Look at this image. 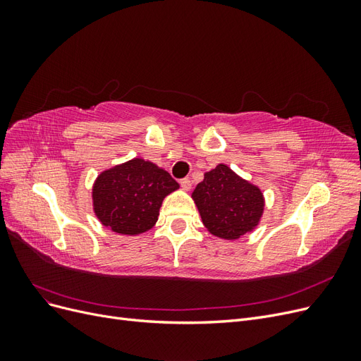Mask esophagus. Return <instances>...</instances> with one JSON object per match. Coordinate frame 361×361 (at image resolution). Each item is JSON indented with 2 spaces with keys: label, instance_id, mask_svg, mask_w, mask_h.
Returning a JSON list of instances; mask_svg holds the SVG:
<instances>
[{
  "label": "esophagus",
  "instance_id": "1",
  "mask_svg": "<svg viewBox=\"0 0 361 361\" xmlns=\"http://www.w3.org/2000/svg\"><path fill=\"white\" fill-rule=\"evenodd\" d=\"M180 187H182L185 191H190V190H191V180H190V179H182V180H180Z\"/></svg>",
  "mask_w": 361,
  "mask_h": 361
}]
</instances>
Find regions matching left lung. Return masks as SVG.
Masks as SVG:
<instances>
[{
	"instance_id": "8db88e82",
	"label": "left lung",
	"mask_w": 361,
	"mask_h": 361,
	"mask_svg": "<svg viewBox=\"0 0 361 361\" xmlns=\"http://www.w3.org/2000/svg\"><path fill=\"white\" fill-rule=\"evenodd\" d=\"M191 197L207 232L226 241L253 232L265 211L262 190L226 164L206 171Z\"/></svg>"
}]
</instances>
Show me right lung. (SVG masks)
Segmentation results:
<instances>
[{
  "label": "right lung",
  "instance_id": "right-lung-1",
  "mask_svg": "<svg viewBox=\"0 0 361 361\" xmlns=\"http://www.w3.org/2000/svg\"><path fill=\"white\" fill-rule=\"evenodd\" d=\"M179 183L157 164L133 158L97 174L92 188L93 212L113 232L137 236L158 221L159 207Z\"/></svg>",
  "mask_w": 361,
  "mask_h": 361
}]
</instances>
